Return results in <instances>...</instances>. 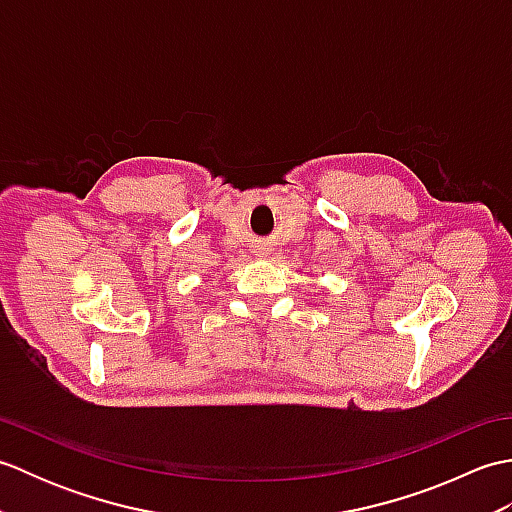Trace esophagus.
Wrapping results in <instances>:
<instances>
[{
  "label": "esophagus",
  "instance_id": "34e87169",
  "mask_svg": "<svg viewBox=\"0 0 512 512\" xmlns=\"http://www.w3.org/2000/svg\"><path fill=\"white\" fill-rule=\"evenodd\" d=\"M255 253H257L259 257H266V255H268V248H266L264 244H257V246H255Z\"/></svg>",
  "mask_w": 512,
  "mask_h": 512
}]
</instances>
